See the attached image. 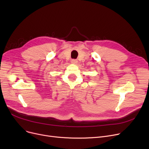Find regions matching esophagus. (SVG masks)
I'll list each match as a JSON object with an SVG mask.
<instances>
[{
  "label": "esophagus",
  "instance_id": "esophagus-1",
  "mask_svg": "<svg viewBox=\"0 0 149 149\" xmlns=\"http://www.w3.org/2000/svg\"><path fill=\"white\" fill-rule=\"evenodd\" d=\"M77 62H78V61L77 60H75V59L71 60V63H73V64H77Z\"/></svg>",
  "mask_w": 149,
  "mask_h": 149
}]
</instances>
